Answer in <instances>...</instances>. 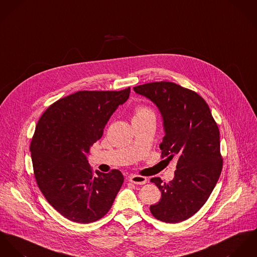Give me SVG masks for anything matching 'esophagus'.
Returning a JSON list of instances; mask_svg holds the SVG:
<instances>
[{
    "label": "esophagus",
    "instance_id": "34e87169",
    "mask_svg": "<svg viewBox=\"0 0 257 257\" xmlns=\"http://www.w3.org/2000/svg\"><path fill=\"white\" fill-rule=\"evenodd\" d=\"M129 181L135 184H145L147 182V178L141 175H131L129 177Z\"/></svg>",
    "mask_w": 257,
    "mask_h": 257
}]
</instances>
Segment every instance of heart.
<instances>
[{"mask_svg": "<svg viewBox=\"0 0 257 257\" xmlns=\"http://www.w3.org/2000/svg\"><path fill=\"white\" fill-rule=\"evenodd\" d=\"M146 115H154L153 111L145 106H140L136 109V113L134 117H141V116H146Z\"/></svg>", "mask_w": 257, "mask_h": 257, "instance_id": "b5f03b06", "label": "heart"}]
</instances>
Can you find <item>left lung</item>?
<instances>
[{
    "mask_svg": "<svg viewBox=\"0 0 257 257\" xmlns=\"http://www.w3.org/2000/svg\"><path fill=\"white\" fill-rule=\"evenodd\" d=\"M150 99L163 118L165 137L160 144L164 161H176L174 178L163 183L151 179L162 192L150 206L153 216L165 223H180L193 216L212 193L223 168L220 132L206 101L193 90L171 82L135 86Z\"/></svg>",
    "mask_w": 257,
    "mask_h": 257,
    "instance_id": "obj_1",
    "label": "left lung"
}]
</instances>
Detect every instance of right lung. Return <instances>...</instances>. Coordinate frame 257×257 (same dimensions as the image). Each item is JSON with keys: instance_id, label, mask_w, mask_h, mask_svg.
Instances as JSON below:
<instances>
[{"instance_id": "right-lung-1", "label": "right lung", "mask_w": 257, "mask_h": 257, "mask_svg": "<svg viewBox=\"0 0 257 257\" xmlns=\"http://www.w3.org/2000/svg\"><path fill=\"white\" fill-rule=\"evenodd\" d=\"M129 94L130 87L78 91L54 102L38 120L30 144L34 176L49 204L70 221L99 220L122 186L118 170L94 176L86 155Z\"/></svg>"}]
</instances>
